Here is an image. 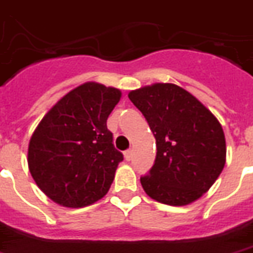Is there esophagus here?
Instances as JSON below:
<instances>
[{
	"mask_svg": "<svg viewBox=\"0 0 253 253\" xmlns=\"http://www.w3.org/2000/svg\"><path fill=\"white\" fill-rule=\"evenodd\" d=\"M132 154H133V152H132V149H128V151H125L124 152V158H125V160H130L132 159Z\"/></svg>",
	"mask_w": 253,
	"mask_h": 253,
	"instance_id": "34e87169",
	"label": "esophagus"
}]
</instances>
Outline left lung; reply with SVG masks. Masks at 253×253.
Returning a JSON list of instances; mask_svg holds the SVG:
<instances>
[{"label": "left lung", "instance_id": "8db88e82", "mask_svg": "<svg viewBox=\"0 0 253 253\" xmlns=\"http://www.w3.org/2000/svg\"><path fill=\"white\" fill-rule=\"evenodd\" d=\"M156 139V159L140 182L160 204L185 206L214 185L226 162L220 121L187 90L154 84L129 91Z\"/></svg>", "mask_w": 253, "mask_h": 253}]
</instances>
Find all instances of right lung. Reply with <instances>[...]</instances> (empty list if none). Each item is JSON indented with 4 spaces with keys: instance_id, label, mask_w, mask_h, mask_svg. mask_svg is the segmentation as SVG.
Segmentation results:
<instances>
[{
    "instance_id": "1",
    "label": "right lung",
    "mask_w": 253,
    "mask_h": 253,
    "mask_svg": "<svg viewBox=\"0 0 253 253\" xmlns=\"http://www.w3.org/2000/svg\"><path fill=\"white\" fill-rule=\"evenodd\" d=\"M121 90L86 82L59 99L33 130L28 169L39 189L66 208L101 200L113 183L123 154L106 120Z\"/></svg>"
}]
</instances>
